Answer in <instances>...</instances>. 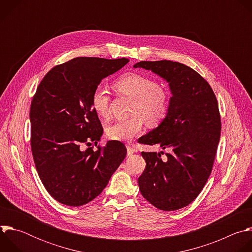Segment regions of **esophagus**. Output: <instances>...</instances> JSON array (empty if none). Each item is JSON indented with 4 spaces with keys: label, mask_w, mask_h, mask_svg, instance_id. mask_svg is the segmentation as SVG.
<instances>
[{
    "label": "esophagus",
    "mask_w": 252,
    "mask_h": 252,
    "mask_svg": "<svg viewBox=\"0 0 252 252\" xmlns=\"http://www.w3.org/2000/svg\"><path fill=\"white\" fill-rule=\"evenodd\" d=\"M126 151H127V156L129 157V156H132L133 154H134V149L132 148V147H130V146H126Z\"/></svg>",
    "instance_id": "obj_1"
}]
</instances>
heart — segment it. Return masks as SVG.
Listing matches in <instances>:
<instances>
[{"label":"heart","instance_id":"heart-1","mask_svg":"<svg viewBox=\"0 0 252 252\" xmlns=\"http://www.w3.org/2000/svg\"><path fill=\"white\" fill-rule=\"evenodd\" d=\"M114 88L120 94L133 98L132 117L119 120L106 127V135L113 140H128L137 135L146 123L156 126L166 117L169 106L167 89L148 76L127 73L115 82ZM111 94L103 86L94 88L91 96L93 111L101 119L109 118Z\"/></svg>","mask_w":252,"mask_h":252}]
</instances>
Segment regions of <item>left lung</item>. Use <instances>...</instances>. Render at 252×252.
Here are the masks:
<instances>
[{
  "label": "left lung",
  "instance_id": "8db88e82",
  "mask_svg": "<svg viewBox=\"0 0 252 252\" xmlns=\"http://www.w3.org/2000/svg\"><path fill=\"white\" fill-rule=\"evenodd\" d=\"M133 67L163 79L171 96L166 117L139 142L168 149L145 153V171L138 177L141 195L158 209L189 205L202 190L212 169L220 137L219 104L208 83L191 67L171 61L139 62Z\"/></svg>",
  "mask_w": 252,
  "mask_h": 252
}]
</instances>
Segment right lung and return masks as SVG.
Returning a JSON list of instances; mask_svg holds the SVG:
<instances>
[{"label":"right lung","instance_id":"add662e5","mask_svg":"<svg viewBox=\"0 0 252 252\" xmlns=\"http://www.w3.org/2000/svg\"><path fill=\"white\" fill-rule=\"evenodd\" d=\"M128 59L75 58L53 67L42 80L30 110L31 148L41 181L59 202L80 206L95 198L126 156L124 143L84 149L102 134L91 96L104 78Z\"/></svg>","mask_w":252,"mask_h":252}]
</instances>
